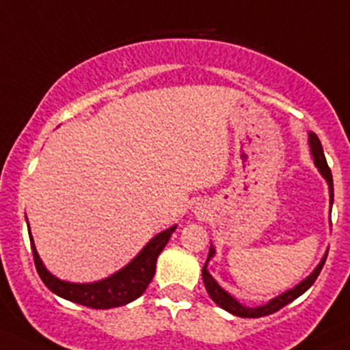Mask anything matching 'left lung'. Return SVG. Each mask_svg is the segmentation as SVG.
<instances>
[{"label":"left lung","mask_w":350,"mask_h":350,"mask_svg":"<svg viewBox=\"0 0 350 350\" xmlns=\"http://www.w3.org/2000/svg\"><path fill=\"white\" fill-rule=\"evenodd\" d=\"M310 147H311V155H313L314 165L320 169L321 176H323L328 183V189H330V203H334V179H332V171L327 164V159H325L323 147H321L320 138H318L314 133H310ZM213 254H215V247L210 244V251H208V258H206V263H208V260L213 256ZM325 260H327V254L321 258V261L318 263L317 269L313 270V273H310V275H308L303 282L297 284L296 287L286 291V293L280 294V296L273 297L272 301H269V303L263 304V306H256V308L244 306V304H241L236 297L230 296L227 291H224L222 287L217 284V280L208 273V270H206V263L202 270V277H203V284H205V289H206V293H208V296L212 297L213 303L219 304L222 310L229 311V313L236 314V317H241V318H261V317H267V314H272V313H275V311L282 310L284 306H287V304L293 303L294 299H297L301 294L306 293V291L313 286L314 280L318 279V275H320L321 269H323V265H325Z\"/></svg>","instance_id":"8db88e82"}]
</instances>
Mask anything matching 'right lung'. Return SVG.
I'll return each instance as SVG.
<instances>
[{
	"label": "right lung",
	"mask_w": 350,
	"mask_h": 350,
	"mask_svg": "<svg viewBox=\"0 0 350 350\" xmlns=\"http://www.w3.org/2000/svg\"><path fill=\"white\" fill-rule=\"evenodd\" d=\"M174 230L176 226H172L159 232L157 236L148 241L147 246L124 269L113 273L107 279L92 284L64 282V280H59L53 273L47 272V269L44 267L42 260H40L39 253L36 250L32 234L29 232V236L37 273H39L42 282L47 286V289L53 291L54 294H57L63 299L81 304V306L94 308V310H109V308L124 306V304L131 303V301H135L145 293L148 284L154 279L155 263H157L159 254L165 247L169 237H171Z\"/></svg>",
	"instance_id": "right-lung-1"
}]
</instances>
